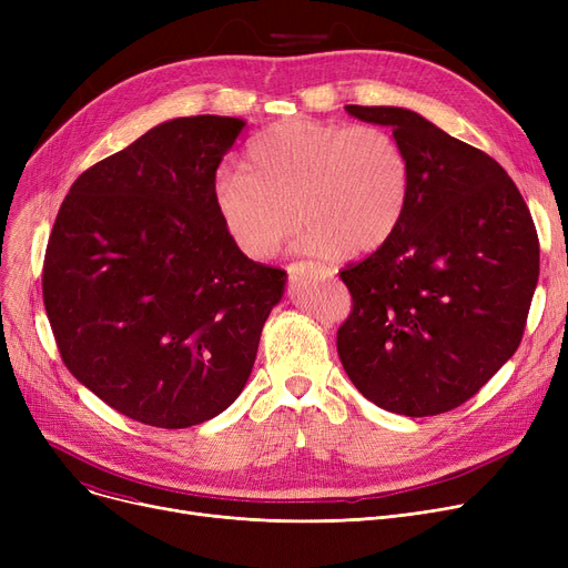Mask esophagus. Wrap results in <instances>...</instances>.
<instances>
[{"label": "esophagus", "instance_id": "obj_1", "mask_svg": "<svg viewBox=\"0 0 568 568\" xmlns=\"http://www.w3.org/2000/svg\"><path fill=\"white\" fill-rule=\"evenodd\" d=\"M287 272H290V274H304V272H315V274H320V276H334V274H336L334 268L324 266V264H317V262H308V260H302V262H292V264L287 266Z\"/></svg>", "mask_w": 568, "mask_h": 568}]
</instances>
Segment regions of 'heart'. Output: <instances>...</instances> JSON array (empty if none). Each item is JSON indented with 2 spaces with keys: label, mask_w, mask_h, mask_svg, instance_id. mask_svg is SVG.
Segmentation results:
<instances>
[{
  "label": "heart",
  "mask_w": 568,
  "mask_h": 568,
  "mask_svg": "<svg viewBox=\"0 0 568 568\" xmlns=\"http://www.w3.org/2000/svg\"><path fill=\"white\" fill-rule=\"evenodd\" d=\"M412 172L403 144L373 124L294 116L248 144L244 174L221 172L212 200L232 244L266 260L304 221L300 251L317 257L373 253L400 227Z\"/></svg>",
  "instance_id": "heart-1"
}]
</instances>
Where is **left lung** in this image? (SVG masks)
I'll return each mask as SVG.
<instances>
[{"mask_svg": "<svg viewBox=\"0 0 568 568\" xmlns=\"http://www.w3.org/2000/svg\"><path fill=\"white\" fill-rule=\"evenodd\" d=\"M345 110L392 126L412 186L389 242L341 268L352 311L338 356L377 407L444 414L518 349L539 281V236L514 179L481 149L405 108Z\"/></svg>", "mask_w": 568, "mask_h": 568, "instance_id": "1", "label": "left lung"}]
</instances>
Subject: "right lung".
Returning <instances> with one entry per match:
<instances>
[{
	"label": "right lung",
	"mask_w": 568,
	"mask_h": 568,
	"mask_svg": "<svg viewBox=\"0 0 568 568\" xmlns=\"http://www.w3.org/2000/svg\"><path fill=\"white\" fill-rule=\"evenodd\" d=\"M246 124L179 116L89 170L59 206L43 304L62 362L119 414L189 428L227 409L253 371L287 274L248 260L212 186Z\"/></svg>",
	"instance_id": "add662e5"
}]
</instances>
